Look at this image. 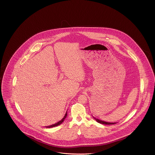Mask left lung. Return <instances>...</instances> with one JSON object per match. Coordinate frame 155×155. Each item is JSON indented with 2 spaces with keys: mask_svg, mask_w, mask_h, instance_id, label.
I'll return each mask as SVG.
<instances>
[{
  "mask_svg": "<svg viewBox=\"0 0 155 155\" xmlns=\"http://www.w3.org/2000/svg\"><path fill=\"white\" fill-rule=\"evenodd\" d=\"M93 117V116H92ZM93 118L98 122V123H100V124H117L116 122H114V123H110V122H105V121H103V120H100V119H96V118H94V117H93Z\"/></svg>",
  "mask_w": 155,
  "mask_h": 155,
  "instance_id": "obj_1",
  "label": "left lung"
}]
</instances>
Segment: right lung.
Here are the masks:
<instances>
[{"label":"right lung","mask_w":155,"mask_h":155,"mask_svg":"<svg viewBox=\"0 0 155 155\" xmlns=\"http://www.w3.org/2000/svg\"><path fill=\"white\" fill-rule=\"evenodd\" d=\"M67 112H66V113L65 115L64 116V117L63 118V119H62L61 120L59 121V122H57L56 124H52V125H50V126H46L45 127H47V128H50V127H55V126H58V125L61 124H62V122H63L64 121V119L66 118V117H67V115H68Z\"/></svg>","instance_id":"obj_1"}]
</instances>
